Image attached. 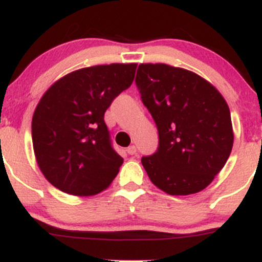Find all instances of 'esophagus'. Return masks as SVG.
<instances>
[{
	"label": "esophagus",
	"instance_id": "1",
	"mask_svg": "<svg viewBox=\"0 0 262 262\" xmlns=\"http://www.w3.org/2000/svg\"><path fill=\"white\" fill-rule=\"evenodd\" d=\"M126 152L129 154V155H134V154L137 152V147L134 145H132V146H129L128 148H126Z\"/></svg>",
	"mask_w": 262,
	"mask_h": 262
}]
</instances>
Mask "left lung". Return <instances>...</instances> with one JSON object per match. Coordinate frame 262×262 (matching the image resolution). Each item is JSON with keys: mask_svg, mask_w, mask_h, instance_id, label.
<instances>
[{"mask_svg": "<svg viewBox=\"0 0 262 262\" xmlns=\"http://www.w3.org/2000/svg\"><path fill=\"white\" fill-rule=\"evenodd\" d=\"M136 84L159 132L158 151L142 158L151 182L169 195L204 190L233 148L225 98L202 76L164 63L139 64Z\"/></svg>", "mask_w": 262, "mask_h": 262, "instance_id": "obj_1", "label": "left lung"}]
</instances>
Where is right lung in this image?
<instances>
[{
  "instance_id": "1",
  "label": "right lung",
  "mask_w": 262,
  "mask_h": 262,
  "mask_svg": "<svg viewBox=\"0 0 262 262\" xmlns=\"http://www.w3.org/2000/svg\"><path fill=\"white\" fill-rule=\"evenodd\" d=\"M137 63L76 70L54 82L32 117L36 161L66 194L90 196L111 185L123 164L112 148L104 112L134 80Z\"/></svg>"
}]
</instances>
